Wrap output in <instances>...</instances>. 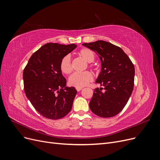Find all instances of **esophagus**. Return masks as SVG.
<instances>
[{
	"label": "esophagus",
	"instance_id": "obj_1",
	"mask_svg": "<svg viewBox=\"0 0 160 160\" xmlns=\"http://www.w3.org/2000/svg\"><path fill=\"white\" fill-rule=\"evenodd\" d=\"M82 89H83L82 88H76V90H77V91H80Z\"/></svg>",
	"mask_w": 160,
	"mask_h": 160
}]
</instances>
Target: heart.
I'll return each mask as SVG.
<instances>
[{"label": "heart", "mask_w": 160, "mask_h": 160, "mask_svg": "<svg viewBox=\"0 0 160 160\" xmlns=\"http://www.w3.org/2000/svg\"><path fill=\"white\" fill-rule=\"evenodd\" d=\"M77 55L87 62H92L95 59L93 52L88 48H83L77 52ZM89 68L94 69L93 65L89 64ZM60 69L62 73L69 74L72 71L71 61L69 55H65L60 62ZM93 80V75L89 71L83 72H75L69 78V84L75 88H83Z\"/></svg>", "instance_id": "obj_1"}]
</instances>
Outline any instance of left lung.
Listing matches in <instances>:
<instances>
[{"mask_svg": "<svg viewBox=\"0 0 160 160\" xmlns=\"http://www.w3.org/2000/svg\"><path fill=\"white\" fill-rule=\"evenodd\" d=\"M83 45L98 53L101 62V71L95 82L103 88L94 90L90 109L101 118L113 117L122 111L132 93L134 65L120 47L109 42L97 41Z\"/></svg>", "mask_w": 160, "mask_h": 160, "instance_id": "8db88e82", "label": "left lung"}]
</instances>
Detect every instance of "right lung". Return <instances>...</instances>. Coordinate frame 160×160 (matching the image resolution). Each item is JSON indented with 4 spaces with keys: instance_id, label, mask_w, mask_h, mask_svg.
Returning <instances> with one entry per match:
<instances>
[{
    "instance_id": "add662e5",
    "label": "right lung",
    "mask_w": 160,
    "mask_h": 160,
    "mask_svg": "<svg viewBox=\"0 0 160 160\" xmlns=\"http://www.w3.org/2000/svg\"><path fill=\"white\" fill-rule=\"evenodd\" d=\"M76 47L75 44L47 43L33 53L24 69L27 98L43 117L59 119L71 110L77 91L73 87H65L67 81L60 69V62Z\"/></svg>"
}]
</instances>
